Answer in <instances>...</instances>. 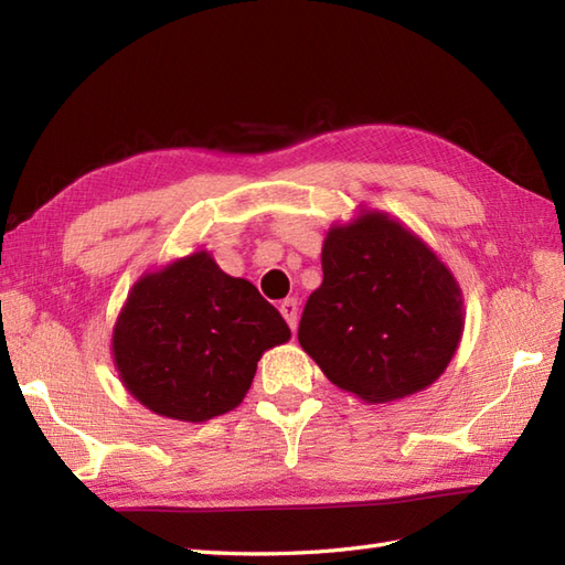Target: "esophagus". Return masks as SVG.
Here are the masks:
<instances>
[{"instance_id":"1","label":"esophagus","mask_w":565,"mask_h":565,"mask_svg":"<svg viewBox=\"0 0 565 565\" xmlns=\"http://www.w3.org/2000/svg\"><path fill=\"white\" fill-rule=\"evenodd\" d=\"M279 310H281L284 320L289 322V328L296 332V322H298V301H296V298H286V301H281Z\"/></svg>"}]
</instances>
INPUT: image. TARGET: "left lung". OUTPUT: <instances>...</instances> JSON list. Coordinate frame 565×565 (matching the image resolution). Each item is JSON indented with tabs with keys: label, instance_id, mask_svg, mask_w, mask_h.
Segmentation results:
<instances>
[{
	"label": "left lung",
	"instance_id": "left-lung-1",
	"mask_svg": "<svg viewBox=\"0 0 565 565\" xmlns=\"http://www.w3.org/2000/svg\"><path fill=\"white\" fill-rule=\"evenodd\" d=\"M298 342L334 386L388 403L429 386L459 347L463 301L423 239L383 213L332 227Z\"/></svg>",
	"mask_w": 565,
	"mask_h": 565
}]
</instances>
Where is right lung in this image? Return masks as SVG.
Masks as SVG:
<instances>
[{
    "label": "right lung",
    "mask_w": 565,
    "mask_h": 565,
    "mask_svg": "<svg viewBox=\"0 0 565 565\" xmlns=\"http://www.w3.org/2000/svg\"><path fill=\"white\" fill-rule=\"evenodd\" d=\"M289 338L255 286L196 252L134 286L114 330V359L152 413L203 423L239 405L262 352Z\"/></svg>",
    "instance_id": "right-lung-1"
}]
</instances>
